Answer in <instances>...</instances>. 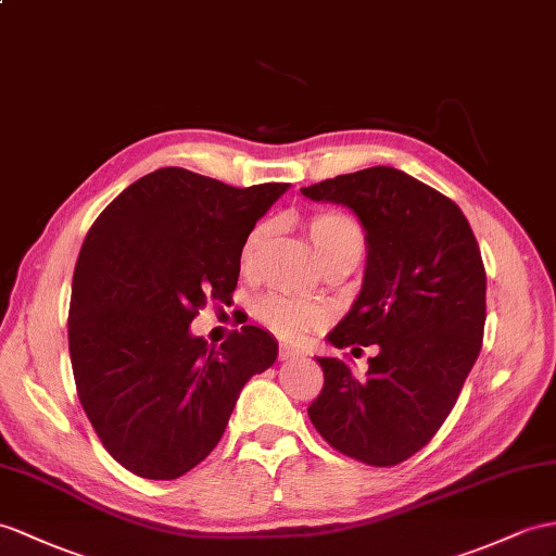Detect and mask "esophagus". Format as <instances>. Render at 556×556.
I'll return each mask as SVG.
<instances>
[{
	"mask_svg": "<svg viewBox=\"0 0 556 556\" xmlns=\"http://www.w3.org/2000/svg\"><path fill=\"white\" fill-rule=\"evenodd\" d=\"M294 356H300V351L288 346V344H280V351H278V358H280V361H290V358H294Z\"/></svg>",
	"mask_w": 556,
	"mask_h": 556,
	"instance_id": "obj_1",
	"label": "esophagus"
}]
</instances>
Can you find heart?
I'll return each instance as SVG.
<instances>
[{
    "label": "heart",
    "mask_w": 556,
    "mask_h": 556,
    "mask_svg": "<svg viewBox=\"0 0 556 556\" xmlns=\"http://www.w3.org/2000/svg\"><path fill=\"white\" fill-rule=\"evenodd\" d=\"M306 231L311 242H314V250L323 266L334 260H358L363 252L361 228L356 226L354 219H351V216L342 212L323 210V212L311 214L306 222ZM270 233H274V224L270 222L256 224L248 233L245 242H242L240 248L242 270H248L250 274V270L256 266ZM254 316L266 330H270L286 342H296L308 332L320 330L330 318L328 308L325 306L314 302L292 300V296H282V294L262 296L254 306Z\"/></svg>",
    "instance_id": "heart-1"
}]
</instances>
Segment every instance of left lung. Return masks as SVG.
<instances>
[{"mask_svg":"<svg viewBox=\"0 0 556 556\" xmlns=\"http://www.w3.org/2000/svg\"><path fill=\"white\" fill-rule=\"evenodd\" d=\"M302 193L346 205L368 245L363 286L328 342L377 344L365 377L340 358L308 417L334 451L391 467L431 441L481 351L485 270L471 226L451 198L394 167L325 179Z\"/></svg>","mask_w":556,"mask_h":556,"instance_id":"1","label":"left lung"}]
</instances>
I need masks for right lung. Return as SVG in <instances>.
Here are the masks:
<instances>
[{"label":"right lung","instance_id":"1","mask_svg":"<svg viewBox=\"0 0 556 556\" xmlns=\"http://www.w3.org/2000/svg\"><path fill=\"white\" fill-rule=\"evenodd\" d=\"M288 186L162 167L89 228L67 314L75 387L105 451L137 477L169 481L200 465L242 387L276 363V337L256 325L210 346L191 323L207 302L231 304L242 242Z\"/></svg>","mask_w":556,"mask_h":556}]
</instances>
